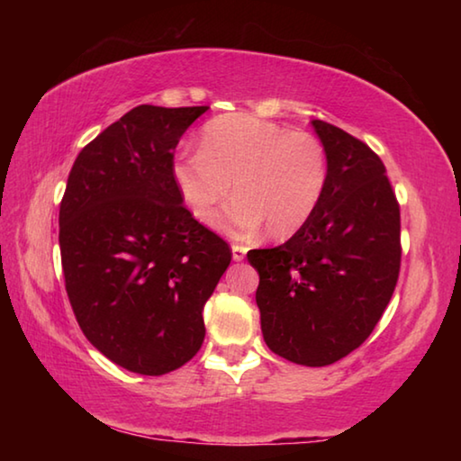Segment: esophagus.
I'll return each instance as SVG.
<instances>
[{"label": "esophagus", "instance_id": "1", "mask_svg": "<svg viewBox=\"0 0 461 461\" xmlns=\"http://www.w3.org/2000/svg\"><path fill=\"white\" fill-rule=\"evenodd\" d=\"M246 254H248V248L246 246H241V244H233L231 246V256H233V260H236V262L244 260Z\"/></svg>", "mask_w": 461, "mask_h": 461}]
</instances>
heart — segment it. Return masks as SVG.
Instances as JSON below:
<instances>
[{"label": "heart", "instance_id": "obj_1", "mask_svg": "<svg viewBox=\"0 0 461 461\" xmlns=\"http://www.w3.org/2000/svg\"><path fill=\"white\" fill-rule=\"evenodd\" d=\"M185 205L201 223H213L236 183L240 197L221 217L236 236L267 225L270 238L299 233L321 205L330 158L321 140L252 115H220L201 134V150L181 152L173 167Z\"/></svg>", "mask_w": 461, "mask_h": 461}]
</instances>
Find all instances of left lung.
I'll list each match as a JSON object with an SVG mask.
<instances>
[{
  "label": "left lung",
  "mask_w": 461,
  "mask_h": 461,
  "mask_svg": "<svg viewBox=\"0 0 461 461\" xmlns=\"http://www.w3.org/2000/svg\"><path fill=\"white\" fill-rule=\"evenodd\" d=\"M330 158L323 201L299 233L252 249L256 305L272 352L330 366L368 339L401 270V207L380 156L362 140L313 120Z\"/></svg>",
  "instance_id": "left-lung-1"
}]
</instances>
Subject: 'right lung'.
Masks as SVG:
<instances>
[{
	"label": "right lung",
	"instance_id": "add662e5",
	"mask_svg": "<svg viewBox=\"0 0 461 461\" xmlns=\"http://www.w3.org/2000/svg\"><path fill=\"white\" fill-rule=\"evenodd\" d=\"M138 105L77 156L60 201L65 288L81 331L144 376L181 368L205 338L203 305L231 262L173 176L175 148L207 112Z\"/></svg>",
	"mask_w": 461,
	"mask_h": 461
}]
</instances>
